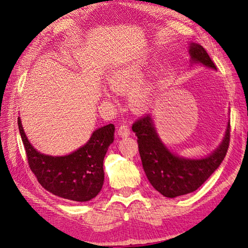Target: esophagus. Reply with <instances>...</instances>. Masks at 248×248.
I'll return each instance as SVG.
<instances>
[{
	"label": "esophagus",
	"mask_w": 248,
	"mask_h": 248,
	"mask_svg": "<svg viewBox=\"0 0 248 248\" xmlns=\"http://www.w3.org/2000/svg\"><path fill=\"white\" fill-rule=\"evenodd\" d=\"M118 134H119V137H121V138L129 137L130 136V129L128 127V124H121L119 129H118Z\"/></svg>",
	"instance_id": "esophagus-1"
}]
</instances>
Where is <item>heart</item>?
I'll list each match as a JSON object with an SVG mask.
<instances>
[{
    "mask_svg": "<svg viewBox=\"0 0 248 248\" xmlns=\"http://www.w3.org/2000/svg\"><path fill=\"white\" fill-rule=\"evenodd\" d=\"M143 77L142 66L139 64H127L112 71L109 75L108 83L112 89L118 92L131 91L129 102L131 107L137 110H142L149 106L152 100V90L151 87L142 85L137 86Z\"/></svg>",
    "mask_w": 248,
    "mask_h": 248,
    "instance_id": "heart-1",
    "label": "heart"
}]
</instances>
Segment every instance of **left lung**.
I'll return each mask as SVG.
<instances>
[{
    "instance_id": "1",
    "label": "left lung",
    "mask_w": 248,
    "mask_h": 248,
    "mask_svg": "<svg viewBox=\"0 0 248 248\" xmlns=\"http://www.w3.org/2000/svg\"><path fill=\"white\" fill-rule=\"evenodd\" d=\"M191 63H201L217 70L202 46L189 44ZM138 137L142 166L151 185L167 198L195 191L221 165L230 144V123L220 145L208 156L186 158L178 156L166 148L159 139L152 117L149 114L138 119L132 125Z\"/></svg>"
}]
</instances>
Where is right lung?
<instances>
[{
  "label": "right lung",
  "instance_id": "obj_1",
  "mask_svg": "<svg viewBox=\"0 0 248 248\" xmlns=\"http://www.w3.org/2000/svg\"><path fill=\"white\" fill-rule=\"evenodd\" d=\"M29 167L46 190L66 200L84 202L98 195L104 184L103 162L114 142L115 125L109 124L92 133L90 140L63 156H51L37 151L17 120Z\"/></svg>",
  "mask_w": 248,
  "mask_h": 248
}]
</instances>
